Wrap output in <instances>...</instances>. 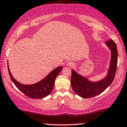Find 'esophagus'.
Returning a JSON list of instances; mask_svg holds the SVG:
<instances>
[{
    "label": "esophagus",
    "mask_w": 127,
    "mask_h": 127,
    "mask_svg": "<svg viewBox=\"0 0 127 127\" xmlns=\"http://www.w3.org/2000/svg\"><path fill=\"white\" fill-rule=\"evenodd\" d=\"M67 65L68 66V67H73V66L74 65V63H73L72 62L68 61V62L67 63Z\"/></svg>",
    "instance_id": "34e87169"
}]
</instances>
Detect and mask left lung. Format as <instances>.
Wrapping results in <instances>:
<instances>
[{
    "label": "left lung",
    "mask_w": 127,
    "mask_h": 127,
    "mask_svg": "<svg viewBox=\"0 0 127 127\" xmlns=\"http://www.w3.org/2000/svg\"><path fill=\"white\" fill-rule=\"evenodd\" d=\"M105 44L110 50L111 55L107 74L104 78L99 81L93 82L84 76L79 74L75 70H71L72 88L73 91L80 97L87 99L98 95L104 91L112 84L114 79L118 58L116 44L112 39L106 41Z\"/></svg>",
    "instance_id": "1"
}]
</instances>
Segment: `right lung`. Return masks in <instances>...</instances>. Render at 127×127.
I'll return each instance as SVG.
<instances>
[{
  "instance_id": "obj_1",
  "label": "right lung",
  "mask_w": 127,
  "mask_h": 127,
  "mask_svg": "<svg viewBox=\"0 0 127 127\" xmlns=\"http://www.w3.org/2000/svg\"><path fill=\"white\" fill-rule=\"evenodd\" d=\"M63 69L62 66L56 68L51 72L44 79L33 84H23L15 80L11 74L8 64V69L9 76L15 86L23 94L31 99H42L51 93L54 87L55 81L59 73Z\"/></svg>"
}]
</instances>
